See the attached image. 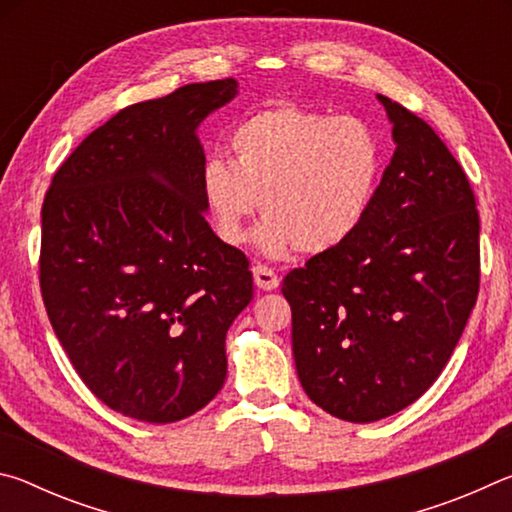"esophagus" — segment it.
Here are the masks:
<instances>
[{
	"label": "esophagus",
	"instance_id": "1",
	"mask_svg": "<svg viewBox=\"0 0 512 512\" xmlns=\"http://www.w3.org/2000/svg\"><path fill=\"white\" fill-rule=\"evenodd\" d=\"M253 277H255V284L262 291H273V289L280 287V277H277L273 268H268V266L257 264L253 268Z\"/></svg>",
	"mask_w": 512,
	"mask_h": 512
}]
</instances>
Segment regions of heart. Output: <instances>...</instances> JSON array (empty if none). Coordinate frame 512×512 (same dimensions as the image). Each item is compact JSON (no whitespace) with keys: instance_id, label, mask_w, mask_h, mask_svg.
I'll list each match as a JSON object with an SVG mask.
<instances>
[{"instance_id":"b5f03b06","label":"heart","mask_w":512,"mask_h":512,"mask_svg":"<svg viewBox=\"0 0 512 512\" xmlns=\"http://www.w3.org/2000/svg\"><path fill=\"white\" fill-rule=\"evenodd\" d=\"M228 146L232 160L203 162L198 194L228 246L244 244L264 198L268 216L255 241L273 259L298 246L311 255L343 248L368 221L384 183V142L357 117L275 103L241 119Z\"/></svg>"}]
</instances>
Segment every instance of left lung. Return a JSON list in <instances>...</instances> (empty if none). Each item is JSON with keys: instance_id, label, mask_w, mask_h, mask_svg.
<instances>
[{"instance_id": "left-lung-1", "label": "left lung", "mask_w": 512, "mask_h": 512, "mask_svg": "<svg viewBox=\"0 0 512 512\" xmlns=\"http://www.w3.org/2000/svg\"><path fill=\"white\" fill-rule=\"evenodd\" d=\"M395 153L357 237L284 277L291 343L309 400L375 422L438 379L479 293V212L436 131L377 94Z\"/></svg>"}]
</instances>
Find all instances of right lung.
Returning <instances> with one entry per match:
<instances>
[{
  "instance_id": "right-lung-1",
  "label": "right lung",
  "mask_w": 512,
  "mask_h": 512,
  "mask_svg": "<svg viewBox=\"0 0 512 512\" xmlns=\"http://www.w3.org/2000/svg\"><path fill=\"white\" fill-rule=\"evenodd\" d=\"M237 94L235 79L189 83L119 110L42 203L51 327L85 386L128 418L183 420L228 375L225 334L253 300V273L205 221L196 128Z\"/></svg>"
}]
</instances>
